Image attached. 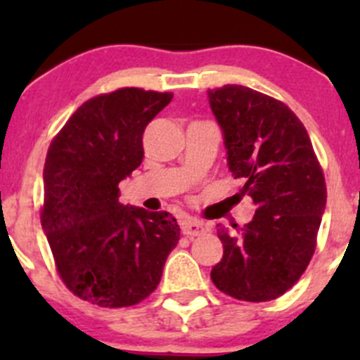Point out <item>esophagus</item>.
Returning a JSON list of instances; mask_svg holds the SVG:
<instances>
[{"label": "esophagus", "instance_id": "esophagus-1", "mask_svg": "<svg viewBox=\"0 0 360 360\" xmlns=\"http://www.w3.org/2000/svg\"><path fill=\"white\" fill-rule=\"evenodd\" d=\"M181 231H183V235H186V237H200L207 231L205 224L200 223V221H195V219H186L181 223Z\"/></svg>", "mask_w": 360, "mask_h": 360}]
</instances>
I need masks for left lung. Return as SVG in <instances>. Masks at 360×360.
Here are the masks:
<instances>
[{
	"label": "left lung",
	"instance_id": "8db88e82",
	"mask_svg": "<svg viewBox=\"0 0 360 360\" xmlns=\"http://www.w3.org/2000/svg\"><path fill=\"white\" fill-rule=\"evenodd\" d=\"M207 97L223 130L228 169L256 205L238 235L217 224L224 250L210 278L237 300H275L314 256L328 198L324 174L307 129L284 103L242 85Z\"/></svg>",
	"mask_w": 360,
	"mask_h": 360
}]
</instances>
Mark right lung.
Segmentation results:
<instances>
[{
	"label": "right lung",
	"instance_id": "obj_1",
	"mask_svg": "<svg viewBox=\"0 0 360 360\" xmlns=\"http://www.w3.org/2000/svg\"><path fill=\"white\" fill-rule=\"evenodd\" d=\"M170 101V92L134 86L92 97L46 153L43 231L66 288L97 307L150 296L179 242L172 214L118 202L120 181L143 162L144 129Z\"/></svg>",
	"mask_w": 360,
	"mask_h": 360
}]
</instances>
